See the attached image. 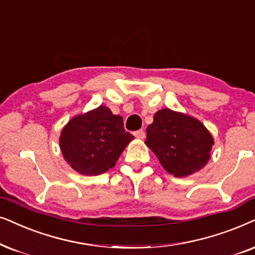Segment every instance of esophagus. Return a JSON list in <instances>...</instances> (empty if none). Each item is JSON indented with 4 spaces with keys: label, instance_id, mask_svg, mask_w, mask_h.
Masks as SVG:
<instances>
[{
    "label": "esophagus",
    "instance_id": "esophagus-1",
    "mask_svg": "<svg viewBox=\"0 0 255 255\" xmlns=\"http://www.w3.org/2000/svg\"><path fill=\"white\" fill-rule=\"evenodd\" d=\"M134 135H135V137L138 138V140H143V138L145 137V133H144V131L142 130V129L135 131Z\"/></svg>",
    "mask_w": 255,
    "mask_h": 255
}]
</instances>
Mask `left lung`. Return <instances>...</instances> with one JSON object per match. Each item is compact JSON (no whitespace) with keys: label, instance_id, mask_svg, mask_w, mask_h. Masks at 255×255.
Returning <instances> with one entry per match:
<instances>
[{"label":"left lung","instance_id":"1","mask_svg":"<svg viewBox=\"0 0 255 255\" xmlns=\"http://www.w3.org/2000/svg\"><path fill=\"white\" fill-rule=\"evenodd\" d=\"M144 143L169 174L186 177L205 167L215 140L199 120L163 108L148 126Z\"/></svg>","mask_w":255,"mask_h":255}]
</instances>
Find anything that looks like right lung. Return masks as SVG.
<instances>
[{
	"mask_svg": "<svg viewBox=\"0 0 255 255\" xmlns=\"http://www.w3.org/2000/svg\"><path fill=\"white\" fill-rule=\"evenodd\" d=\"M124 119L106 106L73 117L62 129L59 147L64 159L77 172L97 176L113 168L128 143Z\"/></svg>",
	"mask_w": 255,
	"mask_h": 255,
	"instance_id": "1",
	"label": "right lung"
}]
</instances>
